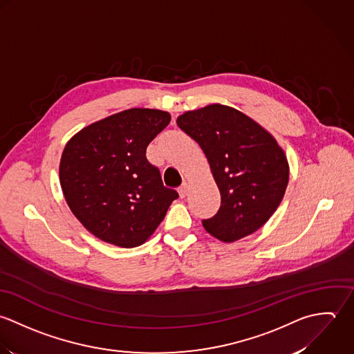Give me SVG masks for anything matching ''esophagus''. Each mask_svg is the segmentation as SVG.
I'll use <instances>...</instances> for the list:
<instances>
[{
	"instance_id": "esophagus-1",
	"label": "esophagus",
	"mask_w": 354,
	"mask_h": 354,
	"mask_svg": "<svg viewBox=\"0 0 354 354\" xmlns=\"http://www.w3.org/2000/svg\"><path fill=\"white\" fill-rule=\"evenodd\" d=\"M187 190H189V186H187V183H183L180 187H179V196H180V198H185L186 196H187Z\"/></svg>"
}]
</instances>
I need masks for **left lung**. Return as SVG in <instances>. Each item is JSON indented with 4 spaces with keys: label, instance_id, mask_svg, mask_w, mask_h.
I'll use <instances>...</instances> for the list:
<instances>
[{
    "label": "left lung",
    "instance_id": "obj_1",
    "mask_svg": "<svg viewBox=\"0 0 354 354\" xmlns=\"http://www.w3.org/2000/svg\"><path fill=\"white\" fill-rule=\"evenodd\" d=\"M180 130L204 150L221 201L204 228L223 242L253 234L282 201L288 164L282 147L260 124L242 112L213 104L183 113Z\"/></svg>",
    "mask_w": 354,
    "mask_h": 354
}]
</instances>
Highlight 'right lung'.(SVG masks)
<instances>
[{"label":"right lung","instance_id":"1","mask_svg":"<svg viewBox=\"0 0 354 354\" xmlns=\"http://www.w3.org/2000/svg\"><path fill=\"white\" fill-rule=\"evenodd\" d=\"M169 122L168 112L133 108L90 124L66 145L60 161L66 201L101 241L140 246L179 197L146 158L147 145Z\"/></svg>","mask_w":354,"mask_h":354}]
</instances>
